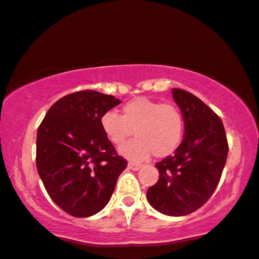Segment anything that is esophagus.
Listing matches in <instances>:
<instances>
[{"mask_svg":"<svg viewBox=\"0 0 259 259\" xmlns=\"http://www.w3.org/2000/svg\"><path fill=\"white\" fill-rule=\"evenodd\" d=\"M127 167H129V169L136 171V170H139L142 165L139 163H134V162H129V163H127Z\"/></svg>","mask_w":259,"mask_h":259,"instance_id":"obj_1","label":"esophagus"}]
</instances>
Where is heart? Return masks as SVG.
<instances>
[{
  "label": "heart",
  "instance_id": "b5f03b06",
  "mask_svg": "<svg viewBox=\"0 0 259 259\" xmlns=\"http://www.w3.org/2000/svg\"><path fill=\"white\" fill-rule=\"evenodd\" d=\"M106 139L120 148L133 135L136 139L125 144L120 153L134 161H142L151 154L156 157L170 155L184 137V117L173 104H161L148 97H137L125 103L122 116L106 111L99 118Z\"/></svg>",
  "mask_w": 259,
  "mask_h": 259
}]
</instances>
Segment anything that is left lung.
<instances>
[{
    "label": "left lung",
    "instance_id": "obj_1",
    "mask_svg": "<svg viewBox=\"0 0 259 259\" xmlns=\"http://www.w3.org/2000/svg\"><path fill=\"white\" fill-rule=\"evenodd\" d=\"M171 95L184 117V139L173 155L155 164L160 178L147 191V199L162 214L182 217L211 198L229 146L222 119L212 109L184 90L173 89Z\"/></svg>",
    "mask_w": 259,
    "mask_h": 259
}]
</instances>
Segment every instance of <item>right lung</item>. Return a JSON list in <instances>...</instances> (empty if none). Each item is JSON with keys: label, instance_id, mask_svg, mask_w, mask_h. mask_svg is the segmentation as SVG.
Wrapping results in <instances>:
<instances>
[{"label": "right lung", "instance_id": "1", "mask_svg": "<svg viewBox=\"0 0 259 259\" xmlns=\"http://www.w3.org/2000/svg\"><path fill=\"white\" fill-rule=\"evenodd\" d=\"M119 103L94 90L74 92L55 102L37 129V173L68 214L86 218L101 212L126 168L99 125L103 113Z\"/></svg>", "mask_w": 259, "mask_h": 259}]
</instances>
